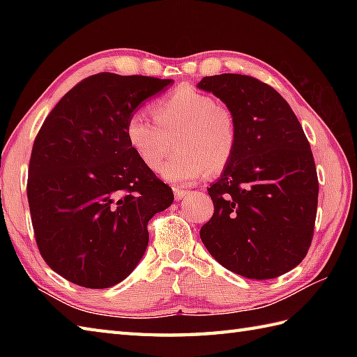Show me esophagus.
<instances>
[{"label": "esophagus", "mask_w": 357, "mask_h": 357, "mask_svg": "<svg viewBox=\"0 0 357 357\" xmlns=\"http://www.w3.org/2000/svg\"><path fill=\"white\" fill-rule=\"evenodd\" d=\"M173 193H174V199L176 201H181L183 198H185V196L190 195L188 190H181V188H173Z\"/></svg>", "instance_id": "34e87169"}]
</instances>
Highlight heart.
<instances>
[{"mask_svg": "<svg viewBox=\"0 0 357 357\" xmlns=\"http://www.w3.org/2000/svg\"><path fill=\"white\" fill-rule=\"evenodd\" d=\"M153 123L142 112L127 118L124 133L135 156L156 172L170 151L178 153L162 165L161 174L176 184H193L207 170L222 172L234 156L238 127L233 112L208 93L179 87L153 104Z\"/></svg>", "mask_w": 357, "mask_h": 357, "instance_id": "b5f03b06", "label": "heart"}]
</instances>
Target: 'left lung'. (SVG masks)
<instances>
[{"instance_id":"1","label":"left lung","mask_w":357,"mask_h":357,"mask_svg":"<svg viewBox=\"0 0 357 357\" xmlns=\"http://www.w3.org/2000/svg\"><path fill=\"white\" fill-rule=\"evenodd\" d=\"M198 89L218 96L238 127V146L208 187L215 211L201 241L215 259L248 279H273L312 245L319 183L312 149L291 107L253 77H206Z\"/></svg>"}]
</instances>
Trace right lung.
Masks as SVG:
<instances>
[{
  "instance_id": "right-lung-1",
  "label": "right lung",
  "mask_w": 357,
  "mask_h": 357,
  "mask_svg": "<svg viewBox=\"0 0 357 357\" xmlns=\"http://www.w3.org/2000/svg\"><path fill=\"white\" fill-rule=\"evenodd\" d=\"M172 79L102 72L69 90L38 132L27 199L49 267L86 288H109L135 270L147 224L173 192L135 156L124 126Z\"/></svg>"
}]
</instances>
